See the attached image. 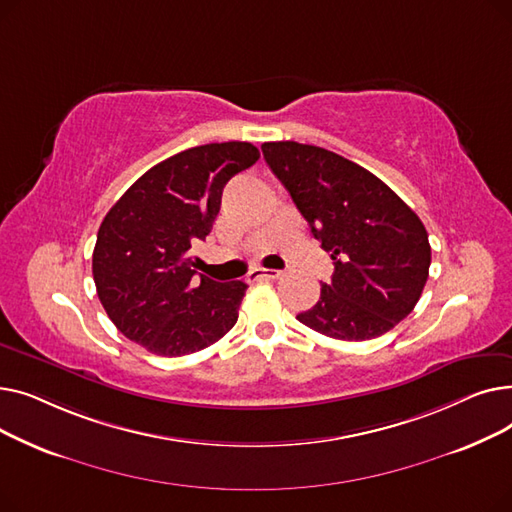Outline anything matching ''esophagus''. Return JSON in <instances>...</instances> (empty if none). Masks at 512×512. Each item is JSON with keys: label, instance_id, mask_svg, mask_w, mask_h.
<instances>
[{"label": "esophagus", "instance_id": "34e87169", "mask_svg": "<svg viewBox=\"0 0 512 512\" xmlns=\"http://www.w3.org/2000/svg\"><path fill=\"white\" fill-rule=\"evenodd\" d=\"M280 276H282V272H278V270H263V267H259V270L251 272L253 280H278Z\"/></svg>", "mask_w": 512, "mask_h": 512}]
</instances>
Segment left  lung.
Masks as SVG:
<instances>
[{"label": "left lung", "mask_w": 512, "mask_h": 512, "mask_svg": "<svg viewBox=\"0 0 512 512\" xmlns=\"http://www.w3.org/2000/svg\"><path fill=\"white\" fill-rule=\"evenodd\" d=\"M261 151L334 259L332 282L297 319L353 342L392 330L415 309L432 263L417 213L378 176L328 149L278 141Z\"/></svg>", "instance_id": "obj_1"}]
</instances>
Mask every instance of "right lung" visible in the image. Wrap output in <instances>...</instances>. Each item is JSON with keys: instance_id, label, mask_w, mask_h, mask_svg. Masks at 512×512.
Returning <instances> with one entry per match:
<instances>
[{"instance_id": "obj_1", "label": "right lung", "mask_w": 512, "mask_h": 512, "mask_svg": "<svg viewBox=\"0 0 512 512\" xmlns=\"http://www.w3.org/2000/svg\"><path fill=\"white\" fill-rule=\"evenodd\" d=\"M251 143H209L147 170L103 218L93 251L97 297L114 326L159 357H182L232 330L247 284L193 270L226 182L251 168Z\"/></svg>"}]
</instances>
